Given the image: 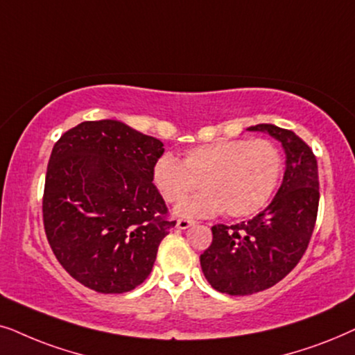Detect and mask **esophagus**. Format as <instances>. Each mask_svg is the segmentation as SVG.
I'll use <instances>...</instances> for the list:
<instances>
[{"mask_svg":"<svg viewBox=\"0 0 355 355\" xmlns=\"http://www.w3.org/2000/svg\"><path fill=\"white\" fill-rule=\"evenodd\" d=\"M193 224H195V220H191V219H178L177 220V227L182 230L188 229V227H191Z\"/></svg>","mask_w":355,"mask_h":355,"instance_id":"34e87169","label":"esophagus"}]
</instances>
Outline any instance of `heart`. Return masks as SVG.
Listing matches in <instances>:
<instances>
[{"instance_id": "b5f03b06", "label": "heart", "mask_w": 355, "mask_h": 355, "mask_svg": "<svg viewBox=\"0 0 355 355\" xmlns=\"http://www.w3.org/2000/svg\"><path fill=\"white\" fill-rule=\"evenodd\" d=\"M282 154L268 139H222L187 150L183 162L165 153L153 165V183L167 202H183L178 214L247 217L269 201L282 173Z\"/></svg>"}]
</instances>
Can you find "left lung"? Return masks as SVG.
Instances as JSON below:
<instances>
[{
    "label": "left lung",
    "mask_w": 355,
    "mask_h": 355,
    "mask_svg": "<svg viewBox=\"0 0 355 355\" xmlns=\"http://www.w3.org/2000/svg\"><path fill=\"white\" fill-rule=\"evenodd\" d=\"M248 130L279 141L286 172L266 209L240 224L211 229L212 243L200 257L201 269L216 291L229 295L254 294L284 279L309 247L320 201L318 165L306 143L294 131L268 123Z\"/></svg>",
    "instance_id": "obj_1"
}]
</instances>
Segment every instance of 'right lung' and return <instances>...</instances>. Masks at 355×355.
I'll use <instances>...</instances> for the list:
<instances>
[{
  "instance_id": "obj_1",
  "label": "right lung",
  "mask_w": 355,
  "mask_h": 355,
  "mask_svg": "<svg viewBox=\"0 0 355 355\" xmlns=\"http://www.w3.org/2000/svg\"><path fill=\"white\" fill-rule=\"evenodd\" d=\"M164 144L116 120L61 136L45 177L44 227L71 277L101 294L133 291L153 271L175 220L153 183Z\"/></svg>"
}]
</instances>
